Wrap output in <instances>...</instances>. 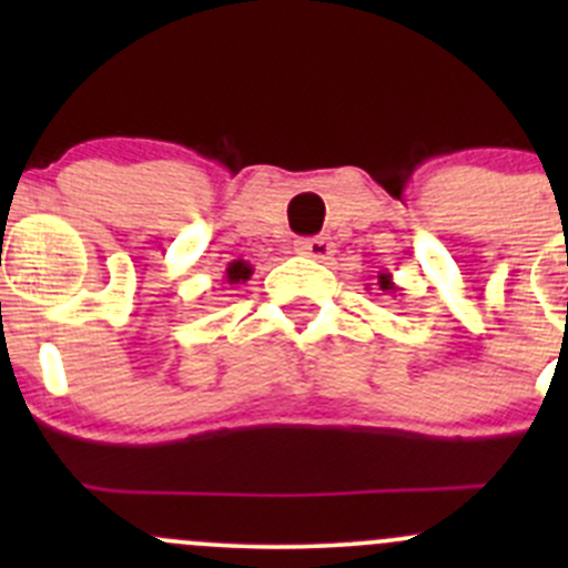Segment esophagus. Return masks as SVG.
I'll list each match as a JSON object with an SVG mask.
<instances>
[{"mask_svg":"<svg viewBox=\"0 0 568 568\" xmlns=\"http://www.w3.org/2000/svg\"><path fill=\"white\" fill-rule=\"evenodd\" d=\"M296 255L313 257V261H326L332 255V242L326 236H313V239H296L294 242Z\"/></svg>","mask_w":568,"mask_h":568,"instance_id":"obj_1","label":"esophagus"}]
</instances>
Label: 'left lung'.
<instances>
[{"label": "left lung", "instance_id": "obj_1", "mask_svg": "<svg viewBox=\"0 0 568 568\" xmlns=\"http://www.w3.org/2000/svg\"><path fill=\"white\" fill-rule=\"evenodd\" d=\"M379 291H385V294H390V296H395V294H398V285H395L393 283V274H379Z\"/></svg>", "mask_w": 568, "mask_h": 568}]
</instances>
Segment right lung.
Wrapping results in <instances>:
<instances>
[{
	"instance_id": "add662e5",
	"label": "right lung",
	"mask_w": 568,
	"mask_h": 568,
	"mask_svg": "<svg viewBox=\"0 0 568 568\" xmlns=\"http://www.w3.org/2000/svg\"><path fill=\"white\" fill-rule=\"evenodd\" d=\"M252 277V266L247 261H242V257H239V261H231L227 263V268H225V280L231 285H239V283H247V280Z\"/></svg>"
}]
</instances>
